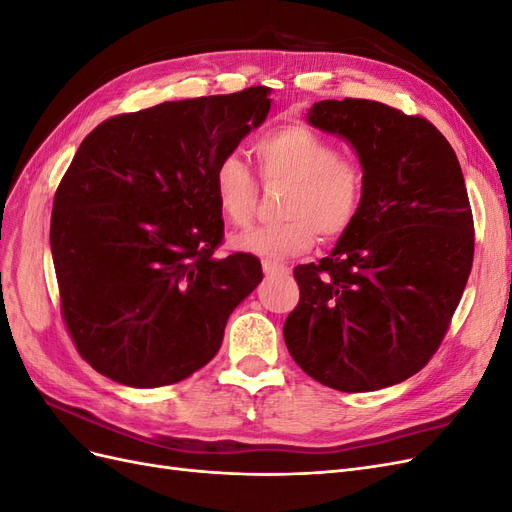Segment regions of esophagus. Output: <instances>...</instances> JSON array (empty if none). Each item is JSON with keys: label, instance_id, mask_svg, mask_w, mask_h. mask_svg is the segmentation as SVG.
Returning <instances> with one entry per match:
<instances>
[{"label": "esophagus", "instance_id": "obj_1", "mask_svg": "<svg viewBox=\"0 0 512 512\" xmlns=\"http://www.w3.org/2000/svg\"><path fill=\"white\" fill-rule=\"evenodd\" d=\"M262 271H265V275H282L288 269L275 260H262Z\"/></svg>", "mask_w": 512, "mask_h": 512}]
</instances>
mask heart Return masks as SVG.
Here are the masks:
<instances>
[{"mask_svg": "<svg viewBox=\"0 0 512 512\" xmlns=\"http://www.w3.org/2000/svg\"><path fill=\"white\" fill-rule=\"evenodd\" d=\"M254 153L262 177L269 183H288L284 222L250 226L230 237L239 252L277 260L297 256L318 239H337L359 218L365 200V170L339 156V149L312 128L288 123L260 136ZM213 194L224 218L243 226L256 207V183L237 156H224L213 170Z\"/></svg>", "mask_w": 512, "mask_h": 512, "instance_id": "b5f03b06", "label": "heart"}]
</instances>
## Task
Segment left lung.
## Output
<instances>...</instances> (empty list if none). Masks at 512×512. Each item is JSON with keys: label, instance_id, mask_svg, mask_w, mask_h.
<instances>
[{"label": "left lung", "instance_id": "1", "mask_svg": "<svg viewBox=\"0 0 512 512\" xmlns=\"http://www.w3.org/2000/svg\"><path fill=\"white\" fill-rule=\"evenodd\" d=\"M346 138L365 170L359 218L331 256L294 269L284 322L297 365L324 386L363 393L408 380L444 339L474 258V222L453 147L436 126L374 100L307 111Z\"/></svg>", "mask_w": 512, "mask_h": 512}]
</instances>
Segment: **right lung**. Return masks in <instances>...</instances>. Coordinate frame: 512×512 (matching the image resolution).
I'll return each instance as SVG.
<instances>
[{"mask_svg":"<svg viewBox=\"0 0 512 512\" xmlns=\"http://www.w3.org/2000/svg\"><path fill=\"white\" fill-rule=\"evenodd\" d=\"M269 87L162 102L85 136L53 200L61 314L83 359L134 389L175 384L220 350L262 280L252 254L215 258L213 170L267 119Z\"/></svg>","mask_w":512,"mask_h":512,"instance_id":"1","label":"right lung"}]
</instances>
